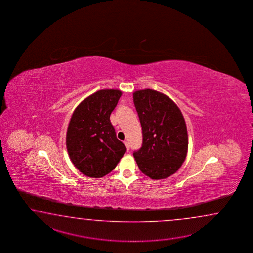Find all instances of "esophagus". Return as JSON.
I'll return each instance as SVG.
<instances>
[{
	"instance_id": "1",
	"label": "esophagus",
	"mask_w": 253,
	"mask_h": 253,
	"mask_svg": "<svg viewBox=\"0 0 253 253\" xmlns=\"http://www.w3.org/2000/svg\"><path fill=\"white\" fill-rule=\"evenodd\" d=\"M125 145H126V151L128 152L129 149H130V147H129V143L127 141H125L124 142Z\"/></svg>"
}]
</instances>
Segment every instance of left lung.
I'll list each match as a JSON object with an SVG mask.
<instances>
[{"label":"left lung","instance_id":"8db88e82","mask_svg":"<svg viewBox=\"0 0 253 253\" xmlns=\"http://www.w3.org/2000/svg\"><path fill=\"white\" fill-rule=\"evenodd\" d=\"M143 142L134 157L140 171L152 179H165L177 171L187 154L188 136L182 112L169 97L145 89L134 93Z\"/></svg>","mask_w":253,"mask_h":253}]
</instances>
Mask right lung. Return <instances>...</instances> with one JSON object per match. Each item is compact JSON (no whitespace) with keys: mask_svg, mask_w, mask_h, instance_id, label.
<instances>
[{"mask_svg":"<svg viewBox=\"0 0 253 253\" xmlns=\"http://www.w3.org/2000/svg\"><path fill=\"white\" fill-rule=\"evenodd\" d=\"M122 93L102 89L78 106L67 132L70 160L86 176L100 178L113 170L126 150L117 138L110 115Z\"/></svg>","mask_w":253,"mask_h":253,"instance_id":"add662e5","label":"right lung"}]
</instances>
